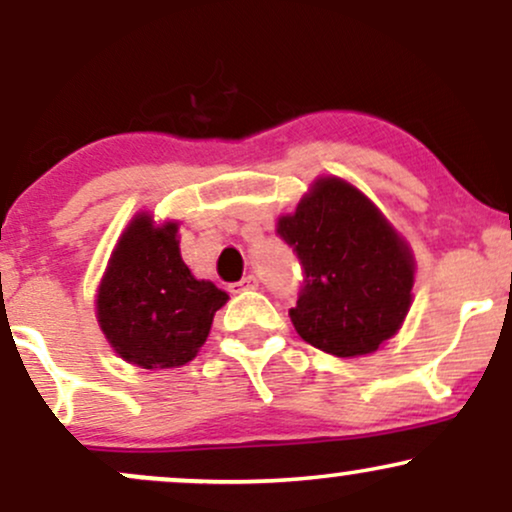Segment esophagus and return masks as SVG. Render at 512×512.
<instances>
[{"label":"esophagus","mask_w":512,"mask_h":512,"mask_svg":"<svg viewBox=\"0 0 512 512\" xmlns=\"http://www.w3.org/2000/svg\"><path fill=\"white\" fill-rule=\"evenodd\" d=\"M257 286V276L255 274H248L245 279H240L238 284H231V291L233 293H240V291H248V289H255Z\"/></svg>","instance_id":"34e87169"}]
</instances>
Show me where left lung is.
<instances>
[{
  "label": "left lung",
  "mask_w": 512,
  "mask_h": 512,
  "mask_svg": "<svg viewBox=\"0 0 512 512\" xmlns=\"http://www.w3.org/2000/svg\"><path fill=\"white\" fill-rule=\"evenodd\" d=\"M279 238L296 252L303 286L289 310L308 344L332 356H363L399 330L411 305L414 260L368 197L339 178L317 180Z\"/></svg>",
  "instance_id": "obj_1"
}]
</instances>
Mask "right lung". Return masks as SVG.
I'll list each match as a JSON object with an SVG mask.
<instances>
[{"label":"right lung","mask_w":512,"mask_h":512,"mask_svg":"<svg viewBox=\"0 0 512 512\" xmlns=\"http://www.w3.org/2000/svg\"><path fill=\"white\" fill-rule=\"evenodd\" d=\"M178 226L154 228L139 214L122 233L98 289V322L125 361L142 368L185 366L207 342L214 313L228 301L182 262Z\"/></svg>","instance_id":"1"}]
</instances>
